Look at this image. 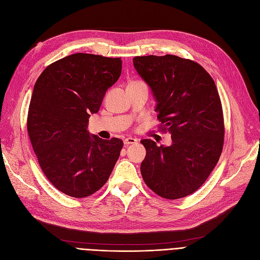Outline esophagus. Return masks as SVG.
Segmentation results:
<instances>
[{"instance_id": "1", "label": "esophagus", "mask_w": 260, "mask_h": 260, "mask_svg": "<svg viewBox=\"0 0 260 260\" xmlns=\"http://www.w3.org/2000/svg\"><path fill=\"white\" fill-rule=\"evenodd\" d=\"M136 142H137V139L132 138V137H129V138H125V139H124V141H123V143H124V145H125V146H127V145H129V144H135Z\"/></svg>"}]
</instances>
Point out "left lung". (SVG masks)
Instances as JSON below:
<instances>
[{
	"mask_svg": "<svg viewBox=\"0 0 260 260\" xmlns=\"http://www.w3.org/2000/svg\"><path fill=\"white\" fill-rule=\"evenodd\" d=\"M134 66L151 87L155 111L172 145L141 140L146 185L166 199L193 194L208 179L222 152L224 124L215 82L198 63L173 54L135 57Z\"/></svg>",
	"mask_w": 260,
	"mask_h": 260,
	"instance_id": "8db88e82",
	"label": "left lung"
}]
</instances>
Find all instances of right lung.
I'll return each mask as SVG.
<instances>
[{"label":"right lung","instance_id":"1","mask_svg":"<svg viewBox=\"0 0 260 260\" xmlns=\"http://www.w3.org/2000/svg\"><path fill=\"white\" fill-rule=\"evenodd\" d=\"M121 70L120 58L79 52L48 65L36 82L27 132L47 179L68 196L97 192L120 156L122 140L91 136L87 125Z\"/></svg>","mask_w":260,"mask_h":260}]
</instances>
